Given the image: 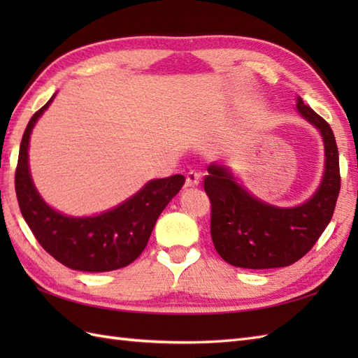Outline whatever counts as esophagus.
Segmentation results:
<instances>
[{
	"instance_id": "34e87169",
	"label": "esophagus",
	"mask_w": 358,
	"mask_h": 358,
	"mask_svg": "<svg viewBox=\"0 0 358 358\" xmlns=\"http://www.w3.org/2000/svg\"><path fill=\"white\" fill-rule=\"evenodd\" d=\"M199 183H200V173L199 172L191 171L186 175V186L187 187H195V186H199Z\"/></svg>"
}]
</instances>
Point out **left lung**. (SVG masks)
<instances>
[{
    "instance_id": "obj_1",
    "label": "left lung",
    "mask_w": 358,
    "mask_h": 358,
    "mask_svg": "<svg viewBox=\"0 0 358 358\" xmlns=\"http://www.w3.org/2000/svg\"><path fill=\"white\" fill-rule=\"evenodd\" d=\"M296 110L315 126L324 143V173L315 194L294 208L255 199L237 183L229 167L210 164L204 191L210 200V237L232 266L273 269L299 262L329 224L340 192V164L331 126L296 96Z\"/></svg>"
}]
</instances>
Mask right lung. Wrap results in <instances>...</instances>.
<instances>
[{
    "label": "right lung",
    "instance_id": "right-lung-1",
    "mask_svg": "<svg viewBox=\"0 0 358 358\" xmlns=\"http://www.w3.org/2000/svg\"><path fill=\"white\" fill-rule=\"evenodd\" d=\"M55 94L34 113L22 135L15 191L20 210L38 243L57 262L75 271L108 272L131 264L146 248L157 218L185 185L183 175L150 180L117 208L94 217L55 210L38 194L29 169V140L35 123Z\"/></svg>",
    "mask_w": 358,
    "mask_h": 358
}]
</instances>
